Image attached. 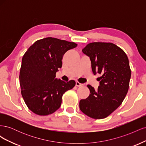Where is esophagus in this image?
Segmentation results:
<instances>
[{
    "instance_id": "1",
    "label": "esophagus",
    "mask_w": 146,
    "mask_h": 146,
    "mask_svg": "<svg viewBox=\"0 0 146 146\" xmlns=\"http://www.w3.org/2000/svg\"><path fill=\"white\" fill-rule=\"evenodd\" d=\"M76 85L78 87H80V86H82L83 85V84L80 83H79L78 81H76Z\"/></svg>"
}]
</instances>
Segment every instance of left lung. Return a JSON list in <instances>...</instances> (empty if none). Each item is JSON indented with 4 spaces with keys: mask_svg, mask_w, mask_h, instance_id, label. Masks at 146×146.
Wrapping results in <instances>:
<instances>
[{
    "mask_svg": "<svg viewBox=\"0 0 146 146\" xmlns=\"http://www.w3.org/2000/svg\"><path fill=\"white\" fill-rule=\"evenodd\" d=\"M90 57L92 72L101 74L95 90L88 85L90 94L79 103L81 111L96 119L108 116L121 105L129 90L131 77L129 61L125 53L111 42H91L82 49Z\"/></svg>",
    "mask_w": 146,
    "mask_h": 146,
    "instance_id": "obj_1",
    "label": "left lung"
}]
</instances>
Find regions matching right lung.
<instances>
[{
    "label": "right lung",
    "mask_w": 146,
    "mask_h": 146,
    "mask_svg": "<svg viewBox=\"0 0 146 146\" xmlns=\"http://www.w3.org/2000/svg\"><path fill=\"white\" fill-rule=\"evenodd\" d=\"M77 46L73 42L48 37L36 41L25 53L19 74L21 94L34 113H54L60 107L63 94L76 85L74 80L66 82L55 75L62 66L64 54Z\"/></svg>",
    "instance_id": "add662e5"
}]
</instances>
